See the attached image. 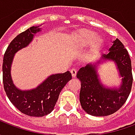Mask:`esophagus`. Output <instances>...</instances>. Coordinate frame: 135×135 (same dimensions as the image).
Listing matches in <instances>:
<instances>
[{
  "mask_svg": "<svg viewBox=\"0 0 135 135\" xmlns=\"http://www.w3.org/2000/svg\"><path fill=\"white\" fill-rule=\"evenodd\" d=\"M71 75H72V77H73V78L76 77V69H72L71 70Z\"/></svg>",
  "mask_w": 135,
  "mask_h": 135,
  "instance_id": "obj_1",
  "label": "esophagus"
}]
</instances>
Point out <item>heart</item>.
Here are the masks:
<instances>
[{
  "mask_svg": "<svg viewBox=\"0 0 135 135\" xmlns=\"http://www.w3.org/2000/svg\"><path fill=\"white\" fill-rule=\"evenodd\" d=\"M103 39L95 32L82 28L75 31L71 36V45L73 48L80 50L84 49L89 45L88 55L95 53L101 47Z\"/></svg>",
  "mask_w": 135,
  "mask_h": 135,
  "instance_id": "1",
  "label": "heart"
}]
</instances>
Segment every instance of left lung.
I'll return each mask as SVG.
<instances>
[{"label":"left lung","mask_w":135,"mask_h":135,"mask_svg":"<svg viewBox=\"0 0 135 135\" xmlns=\"http://www.w3.org/2000/svg\"><path fill=\"white\" fill-rule=\"evenodd\" d=\"M112 43L107 54H103L94 64L79 69L76 74V77L81 81L79 101L82 109L92 116H105L115 113L124 104L131 92L133 78L128 51L119 39ZM105 61L115 64L122 78L117 88L105 86L99 79L98 65Z\"/></svg>","instance_id":"left-lung-1"}]
</instances>
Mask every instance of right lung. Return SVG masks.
<instances>
[{"mask_svg": "<svg viewBox=\"0 0 135 135\" xmlns=\"http://www.w3.org/2000/svg\"><path fill=\"white\" fill-rule=\"evenodd\" d=\"M40 27H31L16 36L8 46L3 61V82L8 99L22 113L36 117L47 115L53 110L61 91L72 78L69 71L52 74L37 88L27 90H20L13 84L11 69L14 56L30 45L34 36L41 31Z\"/></svg>", "mask_w": 135, "mask_h": 135, "instance_id": "obj_1", "label": "right lung"}]
</instances>
